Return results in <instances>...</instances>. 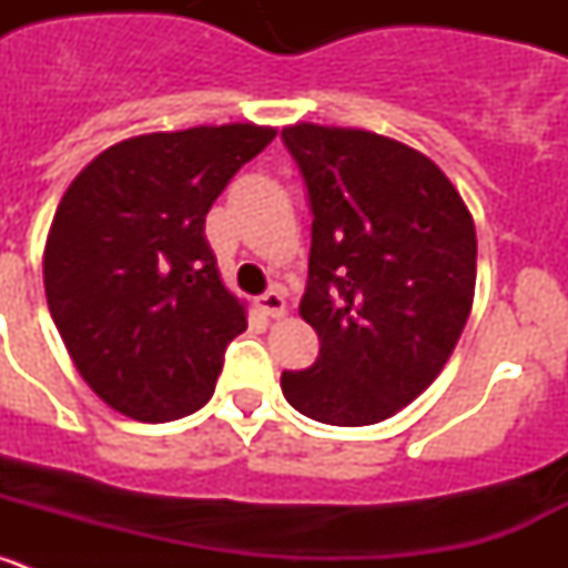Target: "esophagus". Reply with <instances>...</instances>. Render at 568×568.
Returning a JSON list of instances; mask_svg holds the SVG:
<instances>
[{"mask_svg": "<svg viewBox=\"0 0 568 568\" xmlns=\"http://www.w3.org/2000/svg\"><path fill=\"white\" fill-rule=\"evenodd\" d=\"M258 310L264 315H270V318H284L287 315V301H284V295H281V290H267L264 295H258Z\"/></svg>", "mask_w": 568, "mask_h": 568, "instance_id": "34e87169", "label": "esophagus"}]
</instances>
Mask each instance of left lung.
<instances>
[{
  "mask_svg": "<svg viewBox=\"0 0 568 568\" xmlns=\"http://www.w3.org/2000/svg\"><path fill=\"white\" fill-rule=\"evenodd\" d=\"M313 210L301 318L318 358L281 375L307 418L366 426L438 378L475 298L478 239L464 199L418 150L353 128L290 124Z\"/></svg>",
  "mask_w": 568,
  "mask_h": 568,
  "instance_id": "left-lung-1",
  "label": "left lung"
}]
</instances>
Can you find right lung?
<instances>
[{
  "mask_svg": "<svg viewBox=\"0 0 568 568\" xmlns=\"http://www.w3.org/2000/svg\"><path fill=\"white\" fill-rule=\"evenodd\" d=\"M273 139L258 124L133 135L62 195L44 295L79 375L115 413L164 424L213 395L247 315L219 275L204 219Z\"/></svg>",
  "mask_w": 568,
  "mask_h": 568,
  "instance_id": "right-lung-1",
  "label": "right lung"
}]
</instances>
